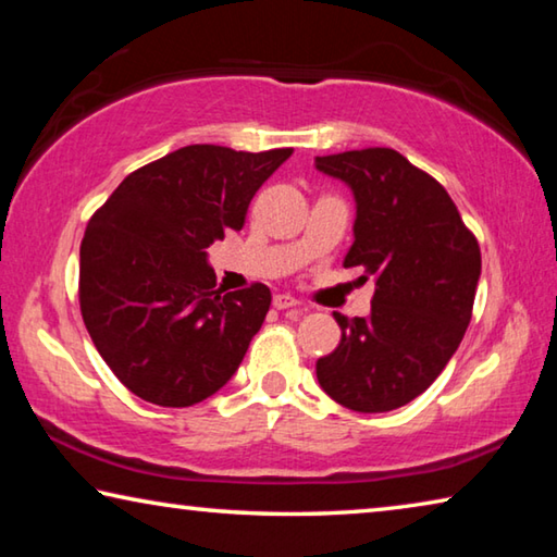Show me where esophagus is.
<instances>
[{
  "mask_svg": "<svg viewBox=\"0 0 557 557\" xmlns=\"http://www.w3.org/2000/svg\"><path fill=\"white\" fill-rule=\"evenodd\" d=\"M272 305H275V309H292V307H299V301L292 297V295H285V292H280V295L272 297Z\"/></svg>",
  "mask_w": 557,
  "mask_h": 557,
  "instance_id": "esophagus-1",
  "label": "esophagus"
}]
</instances>
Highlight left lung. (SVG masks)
Segmentation results:
<instances>
[{"instance_id":"obj_1","label":"left lung","mask_w":557,"mask_h":557,"mask_svg":"<svg viewBox=\"0 0 557 557\" xmlns=\"http://www.w3.org/2000/svg\"><path fill=\"white\" fill-rule=\"evenodd\" d=\"M354 188L356 240L344 268L375 282L369 319L334 312L342 342L317 361L329 398L356 412H388L425 393L465 336L482 252L435 176L391 147L317 157Z\"/></svg>"}]
</instances>
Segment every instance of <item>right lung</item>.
Wrapping results in <instances>:
<instances>
[{"instance_id": "right-lung-1", "label": "right lung", "mask_w": 557, "mask_h": 557, "mask_svg": "<svg viewBox=\"0 0 557 557\" xmlns=\"http://www.w3.org/2000/svg\"><path fill=\"white\" fill-rule=\"evenodd\" d=\"M292 154L188 145L122 178L81 243V314L129 393L162 408L209 398L238 371L272 295L215 287L206 248L240 231L265 178Z\"/></svg>"}]
</instances>
